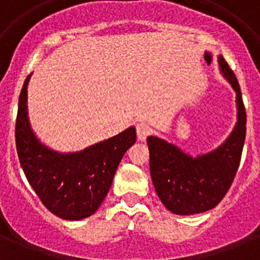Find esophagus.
Returning a JSON list of instances; mask_svg holds the SVG:
<instances>
[{
    "instance_id": "esophagus-1",
    "label": "esophagus",
    "mask_w": 260,
    "mask_h": 260,
    "mask_svg": "<svg viewBox=\"0 0 260 260\" xmlns=\"http://www.w3.org/2000/svg\"><path fill=\"white\" fill-rule=\"evenodd\" d=\"M151 126L147 124V122H139L136 125V134H138V139L140 142H144L147 139V136L150 135Z\"/></svg>"
}]
</instances>
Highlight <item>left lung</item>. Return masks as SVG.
I'll use <instances>...</instances> for the list:
<instances>
[{
	"label": "left lung",
	"instance_id": "left-lung-1",
	"mask_svg": "<svg viewBox=\"0 0 260 260\" xmlns=\"http://www.w3.org/2000/svg\"><path fill=\"white\" fill-rule=\"evenodd\" d=\"M218 64L236 91L238 105V122L226 142L209 154L191 158L162 139H147L155 191L175 214L202 213L214 208L230 190L240 165L246 140V108L236 75L221 55Z\"/></svg>",
	"mask_w": 260,
	"mask_h": 260
}]
</instances>
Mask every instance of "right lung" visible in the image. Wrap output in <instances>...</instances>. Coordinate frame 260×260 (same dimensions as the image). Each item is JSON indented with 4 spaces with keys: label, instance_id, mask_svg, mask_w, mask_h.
Wrapping results in <instances>:
<instances>
[{
    "label": "right lung",
    "instance_id": "right-lung-1",
    "mask_svg": "<svg viewBox=\"0 0 260 260\" xmlns=\"http://www.w3.org/2000/svg\"><path fill=\"white\" fill-rule=\"evenodd\" d=\"M28 75L18 98L16 148L26 179L51 213L64 220L89 217L109 191L118 163L136 142L131 126L74 154H59L39 142L26 116Z\"/></svg>",
    "mask_w": 260,
    "mask_h": 260
}]
</instances>
